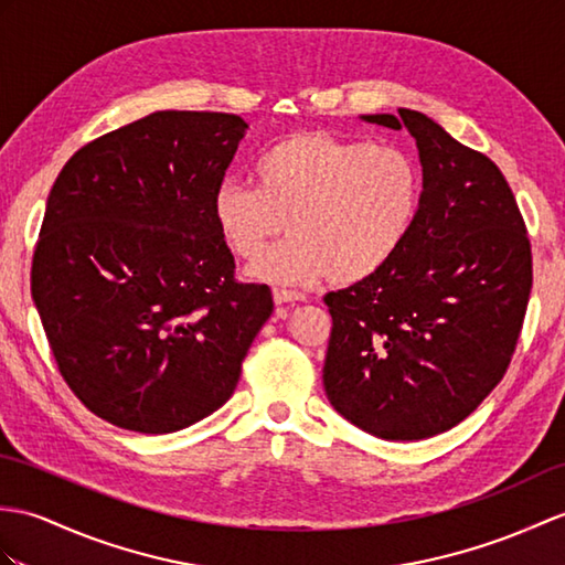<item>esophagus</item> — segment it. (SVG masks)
<instances>
[{
	"mask_svg": "<svg viewBox=\"0 0 565 565\" xmlns=\"http://www.w3.org/2000/svg\"><path fill=\"white\" fill-rule=\"evenodd\" d=\"M274 303H296V300H306L303 294L298 291H288V288H274Z\"/></svg>",
	"mask_w": 565,
	"mask_h": 565,
	"instance_id": "1",
	"label": "esophagus"
}]
</instances>
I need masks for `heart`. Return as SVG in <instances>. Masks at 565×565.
Returning a JSON list of instances; mask_svg holds the SVG:
<instances>
[{"label": "heart", "instance_id": "heart-1", "mask_svg": "<svg viewBox=\"0 0 565 565\" xmlns=\"http://www.w3.org/2000/svg\"><path fill=\"white\" fill-rule=\"evenodd\" d=\"M253 182L216 188V228L235 257L256 259L286 220L292 238L260 254L250 271L288 286L375 277L399 253L424 200V173L412 153L320 132L262 151Z\"/></svg>", "mask_w": 565, "mask_h": 565}]
</instances>
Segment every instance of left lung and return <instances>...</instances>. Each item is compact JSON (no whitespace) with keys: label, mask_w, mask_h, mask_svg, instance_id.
Masks as SVG:
<instances>
[{"label":"left lung","mask_w":565,"mask_h":565,"mask_svg":"<svg viewBox=\"0 0 565 565\" xmlns=\"http://www.w3.org/2000/svg\"><path fill=\"white\" fill-rule=\"evenodd\" d=\"M409 129L424 200L375 277L324 296L332 334L324 392L353 426L422 440L457 426L501 383L532 288V245L498 166L430 117L365 115Z\"/></svg>","instance_id":"left-lung-1"}]
</instances>
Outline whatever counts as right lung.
<instances>
[{
  "label": "right lung",
  "mask_w": 565,
  "mask_h": 565,
  "mask_svg": "<svg viewBox=\"0 0 565 565\" xmlns=\"http://www.w3.org/2000/svg\"><path fill=\"white\" fill-rule=\"evenodd\" d=\"M231 113L161 110L103 135L50 190L31 296L88 412L173 433L216 412L269 320V286L235 279L214 192L245 135Z\"/></svg>",
  "instance_id": "right-lung-1"
}]
</instances>
